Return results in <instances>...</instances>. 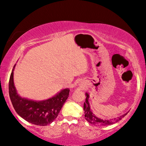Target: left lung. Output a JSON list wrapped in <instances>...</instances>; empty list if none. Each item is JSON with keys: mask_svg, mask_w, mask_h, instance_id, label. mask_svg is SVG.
Returning <instances> with one entry per match:
<instances>
[{"mask_svg": "<svg viewBox=\"0 0 146 146\" xmlns=\"http://www.w3.org/2000/svg\"><path fill=\"white\" fill-rule=\"evenodd\" d=\"M86 101L84 103V116L86 120L88 121L89 123L94 124L95 125H108L112 124V123L117 122V121L120 120V119L125 116L127 113H125V114L121 115L119 117H117V118L114 119H102L101 118H99L96 116L94 114L92 111L90 107V104L88 102L89 98V94L88 93H86Z\"/></svg>", "mask_w": 146, "mask_h": 146, "instance_id": "8db88e82", "label": "left lung"}]
</instances>
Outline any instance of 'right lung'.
<instances>
[{
	"label": "right lung",
	"mask_w": 146,
	"mask_h": 146,
	"mask_svg": "<svg viewBox=\"0 0 146 146\" xmlns=\"http://www.w3.org/2000/svg\"><path fill=\"white\" fill-rule=\"evenodd\" d=\"M15 68V66H14ZM13 70L9 80V96L15 111L29 122L37 125H47L56 118L64 104L69 97V88H65L46 100L34 101L22 98L14 84Z\"/></svg>",
	"instance_id": "add662e5"
}]
</instances>
